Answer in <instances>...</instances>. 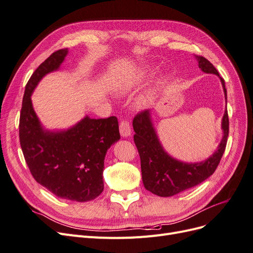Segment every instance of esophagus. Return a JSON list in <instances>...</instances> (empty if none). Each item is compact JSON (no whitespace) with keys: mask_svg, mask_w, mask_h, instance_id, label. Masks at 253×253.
Here are the masks:
<instances>
[{"mask_svg":"<svg viewBox=\"0 0 253 253\" xmlns=\"http://www.w3.org/2000/svg\"><path fill=\"white\" fill-rule=\"evenodd\" d=\"M119 129H120V135L122 137H128L131 135V126H129V122L126 119H122L120 121Z\"/></svg>","mask_w":253,"mask_h":253,"instance_id":"esophagus-1","label":"esophagus"}]
</instances>
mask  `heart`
<instances>
[{
    "label": "heart",
    "instance_id": "b5f03b06",
    "mask_svg": "<svg viewBox=\"0 0 253 253\" xmlns=\"http://www.w3.org/2000/svg\"><path fill=\"white\" fill-rule=\"evenodd\" d=\"M131 86H132V83L131 82H126L124 84H121L119 90L121 91V93H126V91L129 88H131ZM147 104H148V100L145 98L141 99V100H139L138 102H137V106H138V108H144V106L147 105Z\"/></svg>",
    "mask_w": 253,
    "mask_h": 253
}]
</instances>
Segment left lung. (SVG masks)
Instances as JSON below:
<instances>
[{
  "instance_id": "1",
  "label": "left lung",
  "mask_w": 253,
  "mask_h": 253,
  "mask_svg": "<svg viewBox=\"0 0 253 253\" xmlns=\"http://www.w3.org/2000/svg\"><path fill=\"white\" fill-rule=\"evenodd\" d=\"M195 59L198 62V67L204 73L214 74L220 79L227 103L225 81L219 76L216 68L202 56H195ZM133 128L135 131L134 141L140 156L144 188L155 195L169 197L200 185L216 170L226 149L229 134V118L226 108L221 119L223 138L216 151L204 162L193 164L180 162L165 151L153 126L150 110H145L136 115L133 120Z\"/></svg>"
}]
</instances>
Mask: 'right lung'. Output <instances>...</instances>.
Returning a JSON list of instances; mask_svg holds the SVG:
<instances>
[{
	"instance_id": "1",
	"label": "right lung",
	"mask_w": 253,
	"mask_h": 253,
	"mask_svg": "<svg viewBox=\"0 0 253 253\" xmlns=\"http://www.w3.org/2000/svg\"><path fill=\"white\" fill-rule=\"evenodd\" d=\"M68 49H59L37 68L25 86L20 115V143L29 171L52 194L75 202L93 201L103 191L104 157L120 139L118 119L85 116L63 131L45 129L33 108L38 83L58 71Z\"/></svg>"
}]
</instances>
